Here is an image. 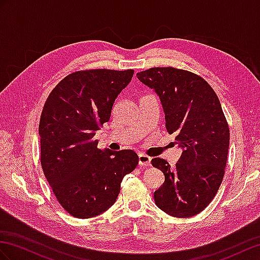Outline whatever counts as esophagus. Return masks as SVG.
<instances>
[{"label":"esophagus","instance_id":"34e87169","mask_svg":"<svg viewBox=\"0 0 260 260\" xmlns=\"http://www.w3.org/2000/svg\"><path fill=\"white\" fill-rule=\"evenodd\" d=\"M150 161H151V158L147 155H144V154H139L138 155V164L139 166H150Z\"/></svg>","mask_w":260,"mask_h":260}]
</instances>
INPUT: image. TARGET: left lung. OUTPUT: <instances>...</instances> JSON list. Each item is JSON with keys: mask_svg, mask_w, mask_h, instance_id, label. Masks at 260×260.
<instances>
[{"mask_svg": "<svg viewBox=\"0 0 260 260\" xmlns=\"http://www.w3.org/2000/svg\"><path fill=\"white\" fill-rule=\"evenodd\" d=\"M136 76L157 92L166 128L183 148L175 168L162 158L151 160L165 176L155 203L171 216L197 215L215 197L228 161L230 128L219 100L202 77L188 70L154 67Z\"/></svg>", "mask_w": 260, "mask_h": 260, "instance_id": "8db88e82", "label": "left lung"}]
</instances>
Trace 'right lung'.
Segmentation results:
<instances>
[{"label": "right lung", "instance_id": "add662e5", "mask_svg": "<svg viewBox=\"0 0 260 260\" xmlns=\"http://www.w3.org/2000/svg\"><path fill=\"white\" fill-rule=\"evenodd\" d=\"M133 75V69L72 72L45 102L39 122L42 168L59 204L77 218L111 208L123 178L138 164L134 150L102 151L94 138Z\"/></svg>", "mask_w": 260, "mask_h": 260}]
</instances>
